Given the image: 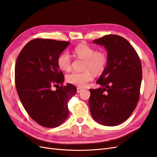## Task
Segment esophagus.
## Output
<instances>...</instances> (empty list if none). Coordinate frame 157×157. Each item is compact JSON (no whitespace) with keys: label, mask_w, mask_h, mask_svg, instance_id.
Listing matches in <instances>:
<instances>
[{"label":"esophagus","mask_w":157,"mask_h":157,"mask_svg":"<svg viewBox=\"0 0 157 157\" xmlns=\"http://www.w3.org/2000/svg\"><path fill=\"white\" fill-rule=\"evenodd\" d=\"M82 88H80V87H78L77 88V93H80V92H82Z\"/></svg>","instance_id":"obj_1"}]
</instances>
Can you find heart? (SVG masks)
Wrapping results in <instances>:
<instances>
[{"label": "heart", "instance_id": "heart-1", "mask_svg": "<svg viewBox=\"0 0 157 157\" xmlns=\"http://www.w3.org/2000/svg\"><path fill=\"white\" fill-rule=\"evenodd\" d=\"M74 52L79 58L85 59L83 72L73 71L66 77L67 81L78 87H85L93 79L92 73L99 74L105 69L107 58L103 52H96L94 48L87 44H82L77 46ZM58 67L63 71H69L71 68V59L67 52L61 53L57 59Z\"/></svg>", "mask_w": 157, "mask_h": 157}]
</instances>
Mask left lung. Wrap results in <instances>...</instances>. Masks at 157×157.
I'll return each instance as SVG.
<instances>
[{"label":"left lung","mask_w":157,"mask_h":157,"mask_svg":"<svg viewBox=\"0 0 157 157\" xmlns=\"http://www.w3.org/2000/svg\"><path fill=\"white\" fill-rule=\"evenodd\" d=\"M93 43L105 47L107 62L96 82L102 88L90 89V110L99 124L117 126L128 119L138 102L141 61L135 49L121 36L106 35Z\"/></svg>","instance_id":"1"}]
</instances>
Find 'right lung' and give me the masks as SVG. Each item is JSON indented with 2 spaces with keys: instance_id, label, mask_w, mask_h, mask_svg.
Returning a JSON list of instances; mask_svg holds the SVG:
<instances>
[{
  "instance_id": "1",
  "label": "right lung",
  "mask_w": 157,
  "mask_h": 157,
  "mask_svg": "<svg viewBox=\"0 0 157 157\" xmlns=\"http://www.w3.org/2000/svg\"><path fill=\"white\" fill-rule=\"evenodd\" d=\"M69 44L36 39L23 47L16 60L15 83L19 98L28 115L42 126L55 128L63 123L69 115L68 101L77 92L74 85H62L64 76L57 63ZM53 87L57 89L54 90Z\"/></svg>"
}]
</instances>
